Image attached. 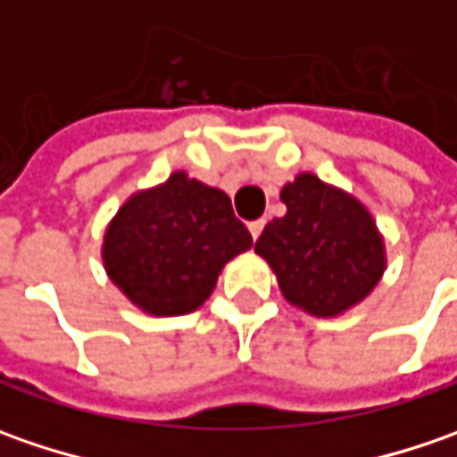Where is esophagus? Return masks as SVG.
<instances>
[{"instance_id":"esophagus-1","label":"esophagus","mask_w":457,"mask_h":457,"mask_svg":"<svg viewBox=\"0 0 457 457\" xmlns=\"http://www.w3.org/2000/svg\"><path fill=\"white\" fill-rule=\"evenodd\" d=\"M262 228H264V220H252L249 223V231H252V238H259V234H262Z\"/></svg>"}]
</instances>
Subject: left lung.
<instances>
[{"label": "left lung", "mask_w": 457, "mask_h": 457, "mask_svg": "<svg viewBox=\"0 0 457 457\" xmlns=\"http://www.w3.org/2000/svg\"><path fill=\"white\" fill-rule=\"evenodd\" d=\"M287 213L270 220L254 252L290 305L333 318L359 305L384 274V238L353 195L303 172L279 193Z\"/></svg>", "instance_id": "left-lung-1"}]
</instances>
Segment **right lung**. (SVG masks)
<instances>
[{"label":"right lung","instance_id":"obj_1","mask_svg":"<svg viewBox=\"0 0 457 457\" xmlns=\"http://www.w3.org/2000/svg\"><path fill=\"white\" fill-rule=\"evenodd\" d=\"M252 244L223 190L172 172L119 208L101 256L134 305L150 315H185L208 300L223 264Z\"/></svg>","mask_w":457,"mask_h":457}]
</instances>
